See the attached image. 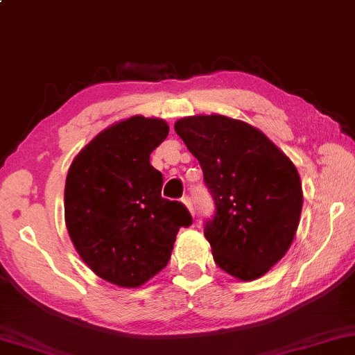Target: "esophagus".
Wrapping results in <instances>:
<instances>
[{
  "label": "esophagus",
  "mask_w": 355,
  "mask_h": 355,
  "mask_svg": "<svg viewBox=\"0 0 355 355\" xmlns=\"http://www.w3.org/2000/svg\"><path fill=\"white\" fill-rule=\"evenodd\" d=\"M182 202L187 206V209L191 212V214H195V209H193V202H191V198L190 196H183L182 198Z\"/></svg>",
  "instance_id": "34e87169"
}]
</instances>
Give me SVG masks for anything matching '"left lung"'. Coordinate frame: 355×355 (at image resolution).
<instances>
[{
  "mask_svg": "<svg viewBox=\"0 0 355 355\" xmlns=\"http://www.w3.org/2000/svg\"><path fill=\"white\" fill-rule=\"evenodd\" d=\"M175 133L214 198L205 237L216 264L240 281L258 279L287 253L299 227L304 195L295 165L254 126L224 115L182 118Z\"/></svg>",
  "mask_w": 355,
  "mask_h": 355,
  "instance_id": "obj_1",
  "label": "left lung"
}]
</instances>
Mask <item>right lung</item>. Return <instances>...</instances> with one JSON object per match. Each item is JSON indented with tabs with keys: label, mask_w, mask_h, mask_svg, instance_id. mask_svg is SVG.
I'll return each instance as SVG.
<instances>
[{
	"label": "right lung",
	"mask_w": 355,
	"mask_h": 355,
	"mask_svg": "<svg viewBox=\"0 0 355 355\" xmlns=\"http://www.w3.org/2000/svg\"><path fill=\"white\" fill-rule=\"evenodd\" d=\"M160 118L131 116L98 133L71 164L64 220L83 261L120 287H139L167 266L180 227L191 225L182 202L162 198V173L149 162L167 138Z\"/></svg>",
	"instance_id": "1"
}]
</instances>
